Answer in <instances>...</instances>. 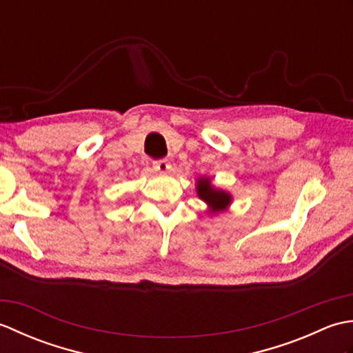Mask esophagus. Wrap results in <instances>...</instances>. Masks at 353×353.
<instances>
[{"instance_id": "obj_1", "label": "esophagus", "mask_w": 353, "mask_h": 353, "mask_svg": "<svg viewBox=\"0 0 353 353\" xmlns=\"http://www.w3.org/2000/svg\"><path fill=\"white\" fill-rule=\"evenodd\" d=\"M153 168H154L157 172H161V174H167V172L171 171V163H170L168 161H165V159L156 161V162L153 163Z\"/></svg>"}]
</instances>
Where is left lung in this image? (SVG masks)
Masks as SVG:
<instances>
[{
	"label": "left lung",
	"instance_id": "1",
	"mask_svg": "<svg viewBox=\"0 0 353 353\" xmlns=\"http://www.w3.org/2000/svg\"><path fill=\"white\" fill-rule=\"evenodd\" d=\"M196 191L200 200H203L208 206L209 215H216L220 212L228 211L229 206L232 205V194L223 188H216L214 186L211 177L201 176L197 179Z\"/></svg>",
	"mask_w": 353,
	"mask_h": 353
}]
</instances>
